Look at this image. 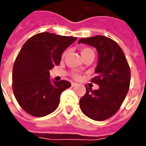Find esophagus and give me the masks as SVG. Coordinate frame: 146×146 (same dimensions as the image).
<instances>
[{"instance_id":"34e87169","label":"esophagus","mask_w":146,"mask_h":146,"mask_svg":"<svg viewBox=\"0 0 146 146\" xmlns=\"http://www.w3.org/2000/svg\"><path fill=\"white\" fill-rule=\"evenodd\" d=\"M78 84L76 83H72V86H77Z\"/></svg>"}]
</instances>
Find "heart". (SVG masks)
Masks as SVG:
<instances>
[{
	"mask_svg": "<svg viewBox=\"0 0 146 146\" xmlns=\"http://www.w3.org/2000/svg\"><path fill=\"white\" fill-rule=\"evenodd\" d=\"M80 53L82 56H83V59H85L86 57H87L89 56H95V53H94V51L90 48H88V47H84V48H82L80 50ZM66 54V52H64L63 53V57H64ZM73 76L75 79H79L80 78V75L78 73H73Z\"/></svg>",
	"mask_w": 146,
	"mask_h": 146,
	"instance_id": "1",
	"label": "heart"
}]
</instances>
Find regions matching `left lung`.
I'll return each instance as SVG.
<instances>
[{
	"label": "left lung",
	"mask_w": 146,
	"mask_h": 146,
	"mask_svg": "<svg viewBox=\"0 0 146 146\" xmlns=\"http://www.w3.org/2000/svg\"><path fill=\"white\" fill-rule=\"evenodd\" d=\"M86 43L96 48L99 60L92 83L100 86L93 90L86 86V94L80 100V106L87 117L103 121L112 117L119 110L130 85V68L123 51L112 39L96 36L80 39L78 43Z\"/></svg>",
	"instance_id": "8db88e82"
}]
</instances>
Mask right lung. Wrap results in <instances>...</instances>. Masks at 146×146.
Returning a JSON list of instances; mask_svg holds the SVG:
<instances>
[{"label":"right lung","instance_id":"add662e5","mask_svg":"<svg viewBox=\"0 0 146 146\" xmlns=\"http://www.w3.org/2000/svg\"><path fill=\"white\" fill-rule=\"evenodd\" d=\"M76 37L43 32L27 40L14 62L12 88L17 103L30 115L43 117L58 107L61 93L70 87L66 80H50V70Z\"/></svg>","mask_w":146,"mask_h":146}]
</instances>
